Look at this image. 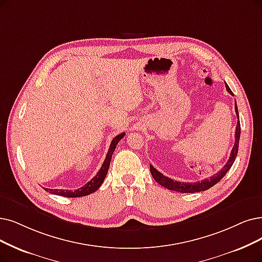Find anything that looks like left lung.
<instances>
[{
  "label": "left lung",
  "mask_w": 262,
  "mask_h": 262,
  "mask_svg": "<svg viewBox=\"0 0 262 262\" xmlns=\"http://www.w3.org/2000/svg\"><path fill=\"white\" fill-rule=\"evenodd\" d=\"M226 88L228 90V92L231 96H234L233 92L231 91V89L229 88V86L226 83ZM234 108H235V113L237 116V123L235 127V142L233 145V148L231 150V154H230V158L227 161V163L224 165L223 169L217 172L216 174H214L213 176L208 177L206 180H202L201 182H194V183H184V182H177L174 181L170 177L164 176L162 173H160L159 171H157L155 167L150 164V173L154 177V180L160 184L161 186L165 187L166 189L169 190H174V191H179V192H183V193H192V192H200V191H204L210 189L211 187H213L214 185H216L219 181H221L223 177L227 174V172L230 170V167L232 166L236 155H237V150H238V142H239V135H241V124H239V118H238V111H237V105L236 102H234Z\"/></svg>",
  "instance_id": "8db88e82"
}]
</instances>
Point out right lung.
<instances>
[{
  "label": "right lung",
  "instance_id": "1",
  "mask_svg": "<svg viewBox=\"0 0 262 262\" xmlns=\"http://www.w3.org/2000/svg\"><path fill=\"white\" fill-rule=\"evenodd\" d=\"M124 132L120 133L117 137H115L110 145V148L106 155V158L104 160L101 169L99 170V172L97 173V175L93 177L91 181H89L85 186L80 187L79 189L76 190H63V189H48V188H45V190L50 192V193H54L57 195H62V196H68V198H78V196H83V195H88L92 192H95L99 189V187L102 185V183L105 180V176L107 174L108 171V167H110V163H111V159H112V156L114 154L115 148H116V145L119 143V141L124 137Z\"/></svg>",
  "mask_w": 262,
  "mask_h": 262
}]
</instances>
